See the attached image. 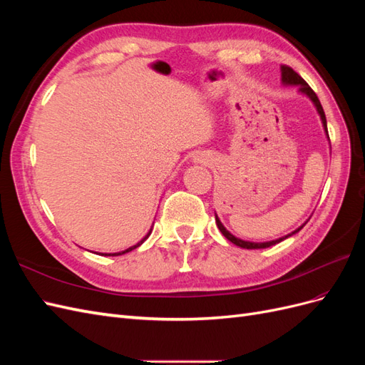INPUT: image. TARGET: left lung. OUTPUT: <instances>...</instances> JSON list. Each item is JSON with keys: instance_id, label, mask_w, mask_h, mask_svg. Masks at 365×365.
Listing matches in <instances>:
<instances>
[{"instance_id": "1", "label": "left lung", "mask_w": 365, "mask_h": 365, "mask_svg": "<svg viewBox=\"0 0 365 365\" xmlns=\"http://www.w3.org/2000/svg\"><path fill=\"white\" fill-rule=\"evenodd\" d=\"M280 71H282V85H284V86H298V93L306 96V97L309 98V101H311V102L314 103V106H315V109H317V113H318V115H319V120H322V125H323V129H324V132H326V137H327V140H329V134H327V121H326V115H324V111H323V106H322V103H319L317 94L312 91V88L309 86V85L302 79V77L298 76L292 68L286 67V65H282ZM215 217H216V225H217V228L220 230V233H222V235L231 242V244H235L236 247L245 248V250H262V248L272 247V245H275V244H279V242H282V240H284V239H288V237L294 236L295 233H298V231H300V230L306 225V222H307V220H306V222H304L303 225H300L297 230H294L292 233L286 235V236H282V237H279V239L268 240V242H251V240L239 239V237H236L235 235H231L230 231L224 227V224L220 222V219L217 217L216 213H215Z\"/></svg>"}]
</instances>
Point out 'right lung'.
Masks as SVG:
<instances>
[{
	"instance_id": "add662e5",
	"label": "right lung",
	"mask_w": 365,
	"mask_h": 365,
	"mask_svg": "<svg viewBox=\"0 0 365 365\" xmlns=\"http://www.w3.org/2000/svg\"><path fill=\"white\" fill-rule=\"evenodd\" d=\"M150 233H152V228L148 231V235L145 236V237H143L140 242H138V244H135V245H132V247H129L128 250H125V251H118V252H102V256H121V254H126V252H129V251H132V250H135V248H138L141 244H143V242H145L149 236H150Z\"/></svg>"
}]
</instances>
